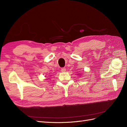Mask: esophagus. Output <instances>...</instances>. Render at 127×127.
<instances>
[{
  "label": "esophagus",
  "mask_w": 127,
  "mask_h": 127,
  "mask_svg": "<svg viewBox=\"0 0 127 127\" xmlns=\"http://www.w3.org/2000/svg\"><path fill=\"white\" fill-rule=\"evenodd\" d=\"M66 68H61V71H63V72H64V71H66Z\"/></svg>",
  "instance_id": "obj_1"
}]
</instances>
